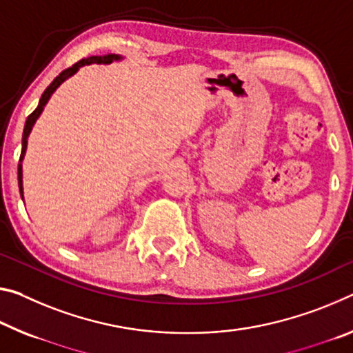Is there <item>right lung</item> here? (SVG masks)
<instances>
[{
    "label": "right lung",
    "instance_id": "right-lung-1",
    "mask_svg": "<svg viewBox=\"0 0 353 353\" xmlns=\"http://www.w3.org/2000/svg\"><path fill=\"white\" fill-rule=\"evenodd\" d=\"M122 56L121 54H106V56H89V58H85L81 61H78L77 64H74L69 69H65L61 72V74L54 78V80L50 83V86L43 91L41 100H39V105L37 108L32 111V113L28 116V119L25 122V128H23V137H21V154H20V161H19V188H20V194H21V199L23 198V166H21V161L25 159V154H26V148H28V137H30V133L32 130V127H34L36 121L39 119V116L42 114L43 108H46L47 102L50 100V97L53 96V92L58 89L63 83L67 80V78H70L72 75H75L78 69L83 65H89V64H111L113 61H121Z\"/></svg>",
    "mask_w": 353,
    "mask_h": 353
}]
</instances>
